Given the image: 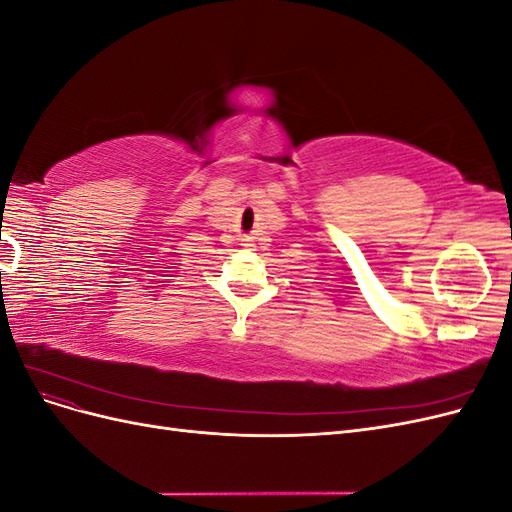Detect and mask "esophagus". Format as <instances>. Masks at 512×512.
<instances>
[{"label":"esophagus","instance_id":"1","mask_svg":"<svg viewBox=\"0 0 512 512\" xmlns=\"http://www.w3.org/2000/svg\"><path fill=\"white\" fill-rule=\"evenodd\" d=\"M250 241H252V239H250V237H245V239H243V245H252V243H250Z\"/></svg>","mask_w":512,"mask_h":512}]
</instances>
